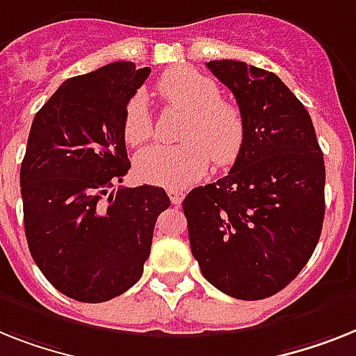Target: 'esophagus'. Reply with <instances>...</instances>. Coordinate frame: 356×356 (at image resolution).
Returning a JSON list of instances; mask_svg holds the SVG:
<instances>
[{
	"label": "esophagus",
	"instance_id": "34e87169",
	"mask_svg": "<svg viewBox=\"0 0 356 356\" xmlns=\"http://www.w3.org/2000/svg\"><path fill=\"white\" fill-rule=\"evenodd\" d=\"M167 195H169V198H171V202L175 205H180L181 202H184V193L178 189H169L167 191Z\"/></svg>",
	"mask_w": 356,
	"mask_h": 356
}]
</instances>
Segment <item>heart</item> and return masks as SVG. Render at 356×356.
<instances>
[{"label": "heart", "instance_id": "heart-1", "mask_svg": "<svg viewBox=\"0 0 356 356\" xmlns=\"http://www.w3.org/2000/svg\"><path fill=\"white\" fill-rule=\"evenodd\" d=\"M167 105L187 113L180 145H152L136 158V175L143 181L167 189L195 184L209 171L211 160L227 167L245 145V120L238 105L220 98L218 85L189 67L167 70L156 85ZM122 132L131 147L147 143L154 122L143 94H134L125 105Z\"/></svg>", "mask_w": 356, "mask_h": 356}]
</instances>
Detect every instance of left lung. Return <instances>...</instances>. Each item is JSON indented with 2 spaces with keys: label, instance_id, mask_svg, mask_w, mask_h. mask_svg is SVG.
I'll return each mask as SVG.
<instances>
[{
  "label": "left lung",
  "instance_id": "left-lung-1",
  "mask_svg": "<svg viewBox=\"0 0 356 356\" xmlns=\"http://www.w3.org/2000/svg\"><path fill=\"white\" fill-rule=\"evenodd\" d=\"M236 98L245 145L227 176L185 196L193 257L216 289L262 300L295 280L324 224L325 167L309 113L269 70L205 63Z\"/></svg>",
  "mask_w": 356,
  "mask_h": 356
}]
</instances>
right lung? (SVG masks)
I'll return each mask as SVG.
<instances>
[{
	"label": "right lung",
	"mask_w": 356,
	"mask_h": 356,
	"mask_svg": "<svg viewBox=\"0 0 356 356\" xmlns=\"http://www.w3.org/2000/svg\"><path fill=\"white\" fill-rule=\"evenodd\" d=\"M149 74L114 61L69 78L32 122L19 172L26 243L47 280L78 302H107L140 280L171 205L152 185L108 193L131 169L123 111Z\"/></svg>",
	"instance_id": "obj_1"
}]
</instances>
